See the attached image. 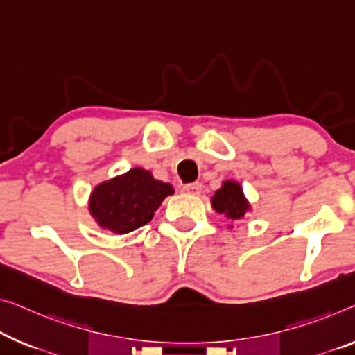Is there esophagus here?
<instances>
[{
	"label": "esophagus",
	"mask_w": 355,
	"mask_h": 355,
	"mask_svg": "<svg viewBox=\"0 0 355 355\" xmlns=\"http://www.w3.org/2000/svg\"><path fill=\"white\" fill-rule=\"evenodd\" d=\"M182 190L185 193L190 195H198L201 192V184L200 182H192V184H185Z\"/></svg>",
	"instance_id": "esophagus-1"
}]
</instances>
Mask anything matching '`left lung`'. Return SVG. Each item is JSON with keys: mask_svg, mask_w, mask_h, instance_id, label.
Returning <instances> with one entry per match:
<instances>
[{"mask_svg": "<svg viewBox=\"0 0 355 355\" xmlns=\"http://www.w3.org/2000/svg\"><path fill=\"white\" fill-rule=\"evenodd\" d=\"M211 205L214 211L228 217L230 220L243 219L244 214L250 209V205L243 193L241 185L234 181L223 182L222 187L211 198Z\"/></svg>", "mask_w": 355, "mask_h": 355, "instance_id": "left-lung-1", "label": "left lung"}]
</instances>
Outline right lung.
Returning <instances> with one entry per match:
<instances>
[{"label":"right lung","instance_id":"right-lung-1","mask_svg":"<svg viewBox=\"0 0 355 355\" xmlns=\"http://www.w3.org/2000/svg\"><path fill=\"white\" fill-rule=\"evenodd\" d=\"M174 189L157 181L150 171L133 168L121 176L98 184L90 195L89 209L98 225L125 234L152 220L162 201Z\"/></svg>","mask_w":355,"mask_h":355}]
</instances>
